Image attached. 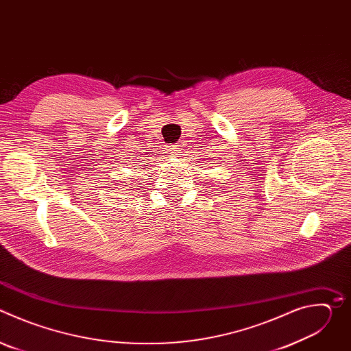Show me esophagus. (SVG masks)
<instances>
[{"instance_id": "34e87169", "label": "esophagus", "mask_w": 351, "mask_h": 351, "mask_svg": "<svg viewBox=\"0 0 351 351\" xmlns=\"http://www.w3.org/2000/svg\"><path fill=\"white\" fill-rule=\"evenodd\" d=\"M180 149H182V144L176 143V144L171 145V148H169V152H171V153H173L175 156H179V153H180Z\"/></svg>"}]
</instances>
